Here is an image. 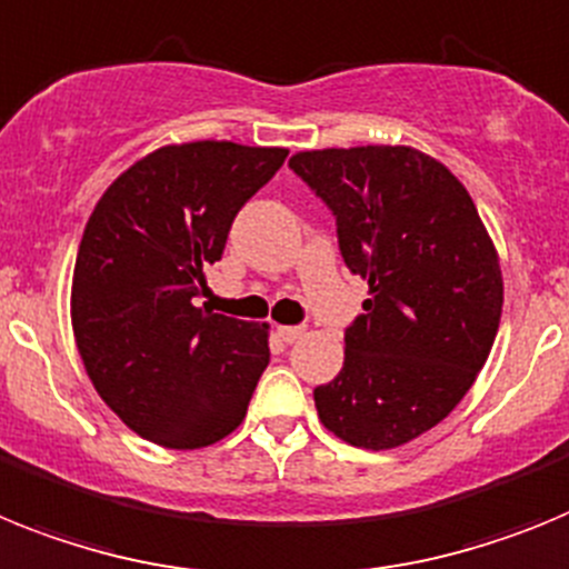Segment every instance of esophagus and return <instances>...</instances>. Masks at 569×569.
Wrapping results in <instances>:
<instances>
[{
	"instance_id": "34e87169",
	"label": "esophagus",
	"mask_w": 569,
	"mask_h": 569,
	"mask_svg": "<svg viewBox=\"0 0 569 569\" xmlns=\"http://www.w3.org/2000/svg\"><path fill=\"white\" fill-rule=\"evenodd\" d=\"M278 338L283 343H298L303 338V326H278Z\"/></svg>"
}]
</instances>
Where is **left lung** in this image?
I'll list each match as a JSON object with an SVG mask.
<instances>
[{
	"mask_svg": "<svg viewBox=\"0 0 569 569\" xmlns=\"http://www.w3.org/2000/svg\"><path fill=\"white\" fill-rule=\"evenodd\" d=\"M352 274L369 280L338 378L315 389L329 432L392 449L441 423L476 383L501 323L496 246L447 166L407 146L300 151Z\"/></svg>",
	"mask_w": 569,
	"mask_h": 569,
	"instance_id": "1",
	"label": "left lung"
}]
</instances>
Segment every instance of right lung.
Wrapping results in <instances>:
<instances>
[{
  "mask_svg": "<svg viewBox=\"0 0 569 569\" xmlns=\"http://www.w3.org/2000/svg\"><path fill=\"white\" fill-rule=\"evenodd\" d=\"M286 154L214 140L157 148L108 186L88 220L73 266V338L93 389L148 441L200 449L246 418L269 367V326L194 300L237 211Z\"/></svg>",
  "mask_w": 569,
  "mask_h": 569,
  "instance_id": "right-lung-1",
  "label": "right lung"
}]
</instances>
